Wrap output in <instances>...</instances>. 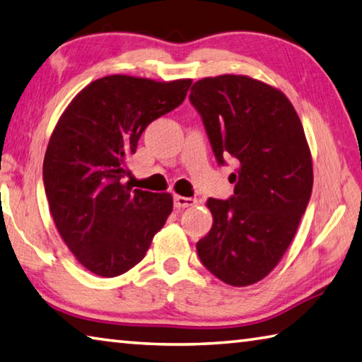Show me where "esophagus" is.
<instances>
[{"mask_svg":"<svg viewBox=\"0 0 362 362\" xmlns=\"http://www.w3.org/2000/svg\"><path fill=\"white\" fill-rule=\"evenodd\" d=\"M196 199L185 198V196H174V207L177 209H185L189 206H194Z\"/></svg>","mask_w":362,"mask_h":362,"instance_id":"34e87169","label":"esophagus"}]
</instances>
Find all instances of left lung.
Listing matches in <instances>:
<instances>
[{
  "instance_id": "left-lung-1",
  "label": "left lung",
  "mask_w": 362,
  "mask_h": 362,
  "mask_svg": "<svg viewBox=\"0 0 362 362\" xmlns=\"http://www.w3.org/2000/svg\"><path fill=\"white\" fill-rule=\"evenodd\" d=\"M198 110L220 166L231 155V198H209L214 225L196 250L215 277L233 286L256 284L279 264L310 201L313 170L304 128L281 91L247 76L196 82Z\"/></svg>"
}]
</instances>
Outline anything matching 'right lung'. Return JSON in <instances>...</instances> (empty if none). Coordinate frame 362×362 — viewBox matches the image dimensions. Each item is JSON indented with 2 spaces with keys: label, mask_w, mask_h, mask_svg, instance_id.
I'll use <instances>...</instances> for the list:
<instances>
[{
  "label": "right lung",
  "mask_w": 362,
  "mask_h": 362,
  "mask_svg": "<svg viewBox=\"0 0 362 362\" xmlns=\"http://www.w3.org/2000/svg\"><path fill=\"white\" fill-rule=\"evenodd\" d=\"M189 85L107 76L58 120L44 156L45 196L64 244L90 272L117 277L134 267L173 212V196L133 189L124 175L144 129L179 107Z\"/></svg>",
  "instance_id": "add662e5"
}]
</instances>
